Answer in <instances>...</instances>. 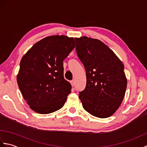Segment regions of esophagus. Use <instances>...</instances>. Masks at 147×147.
Masks as SVG:
<instances>
[{"instance_id": "34e87169", "label": "esophagus", "mask_w": 147, "mask_h": 147, "mask_svg": "<svg viewBox=\"0 0 147 147\" xmlns=\"http://www.w3.org/2000/svg\"><path fill=\"white\" fill-rule=\"evenodd\" d=\"M70 83H71V85L73 86L74 85V84H75V81H74V80H71L70 82Z\"/></svg>"}]
</instances>
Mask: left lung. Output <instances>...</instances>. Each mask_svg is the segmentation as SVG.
Masks as SVG:
<instances>
[{"instance_id": "obj_1", "label": "left lung", "mask_w": 147, "mask_h": 147, "mask_svg": "<svg viewBox=\"0 0 147 147\" xmlns=\"http://www.w3.org/2000/svg\"><path fill=\"white\" fill-rule=\"evenodd\" d=\"M76 50L85 68L86 85L79 98L93 116L107 118L119 107L125 95L124 66L114 52L98 39L75 38Z\"/></svg>"}]
</instances>
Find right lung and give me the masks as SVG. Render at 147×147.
Segmentation results:
<instances>
[{"mask_svg":"<svg viewBox=\"0 0 147 147\" xmlns=\"http://www.w3.org/2000/svg\"><path fill=\"white\" fill-rule=\"evenodd\" d=\"M75 45L72 37L47 36L34 44L23 55L17 82L33 111L47 114L64 106L71 85L64 78L63 61Z\"/></svg>","mask_w":147,"mask_h":147,"instance_id":"obj_1","label":"right lung"}]
</instances>
